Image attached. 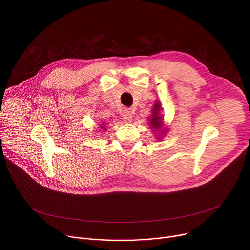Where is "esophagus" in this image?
Listing matches in <instances>:
<instances>
[{
	"label": "esophagus",
	"instance_id": "obj_1",
	"mask_svg": "<svg viewBox=\"0 0 250 250\" xmlns=\"http://www.w3.org/2000/svg\"><path fill=\"white\" fill-rule=\"evenodd\" d=\"M123 121L126 124L132 122V113H130V111L128 109H125L124 110V113H123Z\"/></svg>",
	"mask_w": 250,
	"mask_h": 250
}]
</instances>
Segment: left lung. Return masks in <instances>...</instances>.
I'll return each mask as SVG.
<instances>
[{"label":"left lung","mask_w":250,"mask_h":250,"mask_svg":"<svg viewBox=\"0 0 250 250\" xmlns=\"http://www.w3.org/2000/svg\"><path fill=\"white\" fill-rule=\"evenodd\" d=\"M161 109V105L159 102H156L154 105V108H153V114H152V118L150 121L151 126L152 128L155 129H160L161 125H162V117H160L159 115V110Z\"/></svg>","instance_id":"obj_1"}]
</instances>
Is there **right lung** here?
<instances>
[{
  "instance_id": "right-lung-1",
  "label": "right lung",
  "mask_w": 250,
  "mask_h": 250,
  "mask_svg": "<svg viewBox=\"0 0 250 250\" xmlns=\"http://www.w3.org/2000/svg\"><path fill=\"white\" fill-rule=\"evenodd\" d=\"M101 128H104V126H103V125H101ZM104 129H105V128H104Z\"/></svg>"
}]
</instances>
